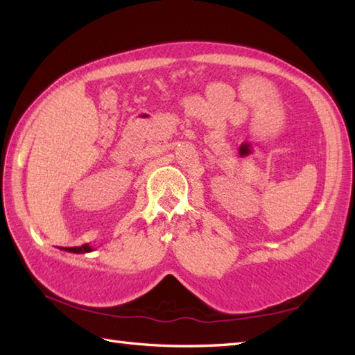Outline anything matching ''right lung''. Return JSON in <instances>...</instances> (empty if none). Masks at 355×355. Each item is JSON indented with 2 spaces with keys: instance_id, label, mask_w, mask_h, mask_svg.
Returning a JSON list of instances; mask_svg holds the SVG:
<instances>
[{
  "instance_id": "obj_1",
  "label": "right lung",
  "mask_w": 355,
  "mask_h": 355,
  "mask_svg": "<svg viewBox=\"0 0 355 355\" xmlns=\"http://www.w3.org/2000/svg\"><path fill=\"white\" fill-rule=\"evenodd\" d=\"M62 250L70 252V253H89L93 252V247L89 244H84L80 247H62Z\"/></svg>"
}]
</instances>
